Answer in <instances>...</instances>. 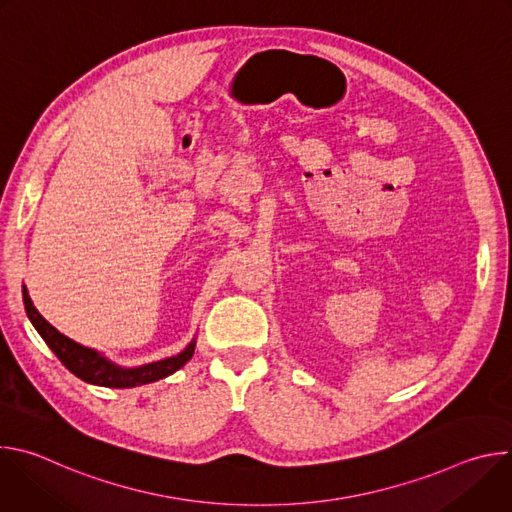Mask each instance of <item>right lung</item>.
Instances as JSON below:
<instances>
[{"instance_id":"right-lung-1","label":"right lung","mask_w":512,"mask_h":512,"mask_svg":"<svg viewBox=\"0 0 512 512\" xmlns=\"http://www.w3.org/2000/svg\"><path fill=\"white\" fill-rule=\"evenodd\" d=\"M22 296H24L26 314L32 326L36 328V332L48 344V348L58 356V360L72 375L97 387L131 389V387H141V385L166 379L184 367V364L192 358L196 348V338H192L190 344L176 356L141 364V367H121V364L113 362L103 352L75 342L72 338L64 336L62 332H58L50 322H46L42 314L34 308L26 285L22 287Z\"/></svg>"}]
</instances>
